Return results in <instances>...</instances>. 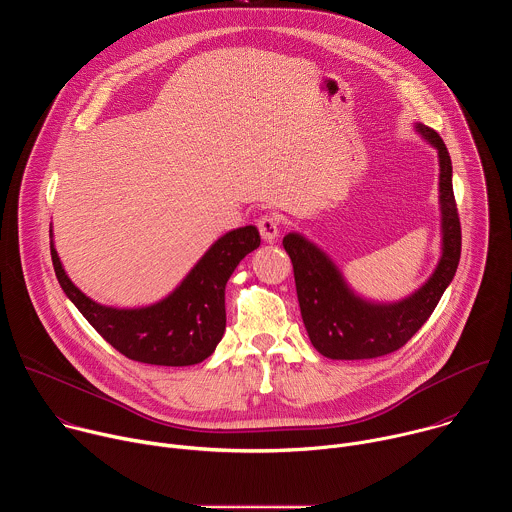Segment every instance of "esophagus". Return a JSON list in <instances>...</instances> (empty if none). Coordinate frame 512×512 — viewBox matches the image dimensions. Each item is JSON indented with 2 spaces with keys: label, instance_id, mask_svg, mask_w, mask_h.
<instances>
[{
  "label": "esophagus",
  "instance_id": "1",
  "mask_svg": "<svg viewBox=\"0 0 512 512\" xmlns=\"http://www.w3.org/2000/svg\"><path fill=\"white\" fill-rule=\"evenodd\" d=\"M257 229H259L263 241H267V243H273L279 237V223L273 216H261L257 221Z\"/></svg>",
  "mask_w": 512,
  "mask_h": 512
}]
</instances>
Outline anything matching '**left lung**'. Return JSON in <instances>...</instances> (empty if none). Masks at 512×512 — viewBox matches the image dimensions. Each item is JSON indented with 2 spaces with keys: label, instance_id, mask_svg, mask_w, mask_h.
I'll list each match as a JSON object with an SVG mask.
<instances>
[{
  "label": "left lung",
  "instance_id": "left-lung-1",
  "mask_svg": "<svg viewBox=\"0 0 512 512\" xmlns=\"http://www.w3.org/2000/svg\"><path fill=\"white\" fill-rule=\"evenodd\" d=\"M413 129L437 152L440 162L442 255L433 273L413 294L397 302L360 296L344 279L332 257L302 233H287L283 249L294 263L302 320L314 348L332 360L377 358L399 350L431 316L452 283L462 251L460 218L452 188V160L446 143L433 129Z\"/></svg>",
  "mask_w": 512,
  "mask_h": 512
}]
</instances>
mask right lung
Wrapping results in <instances>:
<instances>
[{"instance_id":"right-lung-1","label":"right lung","mask_w":512,"mask_h":512,"mask_svg":"<svg viewBox=\"0 0 512 512\" xmlns=\"http://www.w3.org/2000/svg\"><path fill=\"white\" fill-rule=\"evenodd\" d=\"M261 245L247 225L216 239L166 298L150 306L115 308L91 300L66 275L50 229V255L66 298L121 354L158 367H190L208 358L227 326L225 287L237 265Z\"/></svg>"}]
</instances>
